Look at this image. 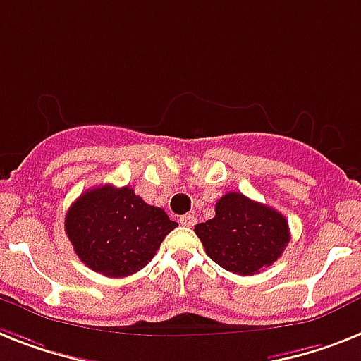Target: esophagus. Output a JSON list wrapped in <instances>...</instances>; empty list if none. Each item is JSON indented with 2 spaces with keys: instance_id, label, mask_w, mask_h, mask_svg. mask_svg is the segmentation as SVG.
I'll list each match as a JSON object with an SVG mask.
<instances>
[{
  "instance_id": "obj_1",
  "label": "esophagus",
  "mask_w": 361,
  "mask_h": 361,
  "mask_svg": "<svg viewBox=\"0 0 361 361\" xmlns=\"http://www.w3.org/2000/svg\"><path fill=\"white\" fill-rule=\"evenodd\" d=\"M178 221H180L183 227H193V225L197 223V217H195V214H186V216L180 217Z\"/></svg>"
}]
</instances>
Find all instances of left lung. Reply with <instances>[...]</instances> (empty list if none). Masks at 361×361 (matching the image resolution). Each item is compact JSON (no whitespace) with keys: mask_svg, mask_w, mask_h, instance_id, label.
<instances>
[{"mask_svg":"<svg viewBox=\"0 0 361 361\" xmlns=\"http://www.w3.org/2000/svg\"><path fill=\"white\" fill-rule=\"evenodd\" d=\"M193 231L217 266L243 276L269 267L290 241L281 212L238 192L225 193L216 202V216Z\"/></svg>","mask_w":361,"mask_h":361,"instance_id":"1","label":"left lung"}]
</instances>
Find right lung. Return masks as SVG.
Returning <instances> with one entry per match:
<instances>
[{
	"mask_svg": "<svg viewBox=\"0 0 361 361\" xmlns=\"http://www.w3.org/2000/svg\"><path fill=\"white\" fill-rule=\"evenodd\" d=\"M178 227L162 208L151 207L130 186L92 188L70 207L68 240L85 266L118 279L145 267L169 232Z\"/></svg>",
	"mask_w": 361,
	"mask_h": 361,
	"instance_id": "obj_1",
	"label": "right lung"
}]
</instances>
